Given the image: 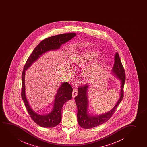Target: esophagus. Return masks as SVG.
Returning a JSON list of instances; mask_svg holds the SVG:
<instances>
[{"mask_svg":"<svg viewBox=\"0 0 147 147\" xmlns=\"http://www.w3.org/2000/svg\"><path fill=\"white\" fill-rule=\"evenodd\" d=\"M77 94H78V91L76 89H74L72 92L73 98H74L76 96Z\"/></svg>","mask_w":147,"mask_h":147,"instance_id":"34e87169","label":"esophagus"}]
</instances>
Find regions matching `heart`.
I'll return each instance as SVG.
<instances>
[{"label": "heart", "mask_w": 147, "mask_h": 147, "mask_svg": "<svg viewBox=\"0 0 147 147\" xmlns=\"http://www.w3.org/2000/svg\"><path fill=\"white\" fill-rule=\"evenodd\" d=\"M99 55V53L96 50L90 51L84 53L81 55L75 61V65L77 67H82L88 64L93 61L96 60ZM100 67V64L98 62L94 63L90 66L87 69L86 73L87 76H91Z\"/></svg>", "instance_id": "1"}]
</instances>
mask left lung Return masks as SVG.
I'll use <instances>...</instances> for the list:
<instances>
[{
  "label": "left lung",
  "instance_id": "1",
  "mask_svg": "<svg viewBox=\"0 0 147 147\" xmlns=\"http://www.w3.org/2000/svg\"><path fill=\"white\" fill-rule=\"evenodd\" d=\"M115 62L112 69V73L121 81L120 97L113 109L109 112L97 115L96 116L90 115L88 113V90L90 85L85 84L78 88V94L75 98V101L77 107V121L79 125L84 129H91L98 126L107 122L112 117L115 109L120 104L123 97V87L125 80V70L119 57V53H116L115 55Z\"/></svg>",
  "mask_w": 147,
  "mask_h": 147
}]
</instances>
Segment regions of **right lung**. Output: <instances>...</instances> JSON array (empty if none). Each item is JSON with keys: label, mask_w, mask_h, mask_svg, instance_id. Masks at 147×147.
<instances>
[{"label": "right lung", "mask_w": 147, "mask_h": 147, "mask_svg": "<svg viewBox=\"0 0 147 147\" xmlns=\"http://www.w3.org/2000/svg\"><path fill=\"white\" fill-rule=\"evenodd\" d=\"M76 35L75 33H68L45 38L34 49L24 65L22 75V97L30 117L34 122L40 127L50 128L56 127L60 123L62 119L61 111L63 106L66 101L72 98L73 89L68 83H62L55 96L54 105L52 111L48 115H38L30 107L26 98L25 90L26 71L42 54L50 51L58 50L62 45L71 40Z\"/></svg>", "instance_id": "right-lung-1"}]
</instances>
